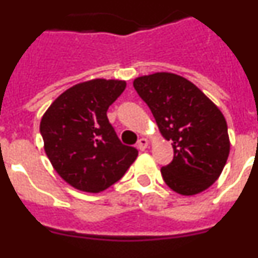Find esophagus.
Returning <instances> with one entry per match:
<instances>
[{
  "label": "esophagus",
  "mask_w": 258,
  "mask_h": 258,
  "mask_svg": "<svg viewBox=\"0 0 258 258\" xmlns=\"http://www.w3.org/2000/svg\"><path fill=\"white\" fill-rule=\"evenodd\" d=\"M137 147H138L141 151H145V150L149 147V140H146V138H141V140L138 141V145H137Z\"/></svg>",
  "instance_id": "esophagus-1"
}]
</instances>
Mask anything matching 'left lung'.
I'll list each match as a JSON object with an SVG mask.
<instances>
[{"label":"left lung","instance_id":"left-lung-1","mask_svg":"<svg viewBox=\"0 0 258 258\" xmlns=\"http://www.w3.org/2000/svg\"><path fill=\"white\" fill-rule=\"evenodd\" d=\"M133 86L151 109L161 136L172 141V163L161 168L165 183L181 195H197L217 181L230 140L225 116L184 77L156 72L137 77Z\"/></svg>","mask_w":258,"mask_h":258}]
</instances>
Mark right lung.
<instances>
[{
    "label": "right lung",
    "instance_id": "obj_1",
    "mask_svg": "<svg viewBox=\"0 0 258 258\" xmlns=\"http://www.w3.org/2000/svg\"><path fill=\"white\" fill-rule=\"evenodd\" d=\"M126 88L122 80L94 79L61 93L40 122L44 149L72 187L101 192L121 179L138 156L109 124L107 109Z\"/></svg>",
    "mask_w": 258,
    "mask_h": 258
}]
</instances>
